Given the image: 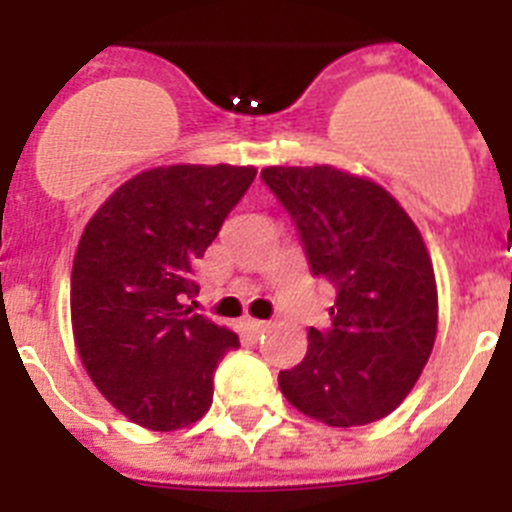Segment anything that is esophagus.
Returning a JSON list of instances; mask_svg holds the SVG:
<instances>
[{
  "label": "esophagus",
  "instance_id": "34e87169",
  "mask_svg": "<svg viewBox=\"0 0 512 512\" xmlns=\"http://www.w3.org/2000/svg\"><path fill=\"white\" fill-rule=\"evenodd\" d=\"M266 328H269V323H266V320H253V318L246 320V330L251 333V336H261Z\"/></svg>",
  "mask_w": 512,
  "mask_h": 512
}]
</instances>
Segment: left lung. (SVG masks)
Here are the masks:
<instances>
[{
    "label": "left lung",
    "instance_id": "1",
    "mask_svg": "<svg viewBox=\"0 0 512 512\" xmlns=\"http://www.w3.org/2000/svg\"><path fill=\"white\" fill-rule=\"evenodd\" d=\"M312 274L336 287L330 328L279 390L307 418L356 428L390 415L418 382L438 330V289L418 225L366 176L336 166H266Z\"/></svg>",
    "mask_w": 512,
    "mask_h": 512
}]
</instances>
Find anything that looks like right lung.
I'll return each mask as SVG.
<instances>
[{"label": "right lung", "mask_w": 512, "mask_h": 512, "mask_svg": "<svg viewBox=\"0 0 512 512\" xmlns=\"http://www.w3.org/2000/svg\"><path fill=\"white\" fill-rule=\"evenodd\" d=\"M253 166L140 171L102 202L71 269V328L97 390L148 431H179L212 405L217 361L238 336L187 305L192 271Z\"/></svg>", "instance_id": "1"}]
</instances>
